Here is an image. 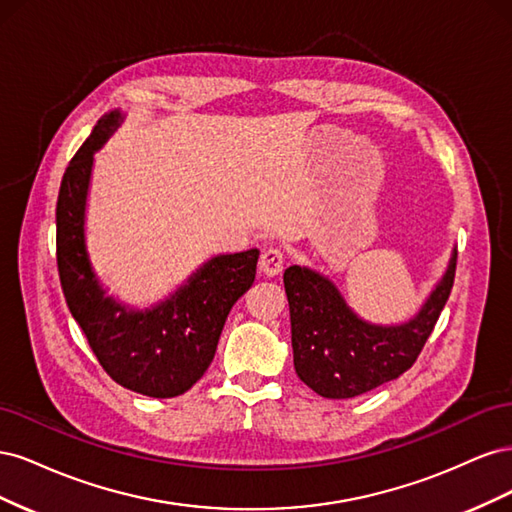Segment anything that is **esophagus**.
I'll use <instances>...</instances> for the list:
<instances>
[{
	"label": "esophagus",
	"mask_w": 512,
	"mask_h": 512,
	"mask_svg": "<svg viewBox=\"0 0 512 512\" xmlns=\"http://www.w3.org/2000/svg\"><path fill=\"white\" fill-rule=\"evenodd\" d=\"M258 271L267 277L280 275L284 271V254L280 250H273V247H269V250H265L260 256Z\"/></svg>",
	"instance_id": "esophagus-1"
}]
</instances>
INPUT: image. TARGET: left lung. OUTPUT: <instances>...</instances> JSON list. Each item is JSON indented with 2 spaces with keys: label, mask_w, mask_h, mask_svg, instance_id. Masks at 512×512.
Instances as JSON below:
<instances>
[{
  "label": "left lung",
  "mask_w": 512,
  "mask_h": 512,
  "mask_svg": "<svg viewBox=\"0 0 512 512\" xmlns=\"http://www.w3.org/2000/svg\"><path fill=\"white\" fill-rule=\"evenodd\" d=\"M457 250L418 314L404 324H371L356 316L342 292L318 271H284L297 376L327 399H348L399 378L421 354L455 282Z\"/></svg>",
  "instance_id": "8db88e82"
}]
</instances>
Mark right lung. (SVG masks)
I'll use <instances>...</instances> for the list:
<instances>
[{"label":"right lung","mask_w":512,"mask_h":512,"mask_svg":"<svg viewBox=\"0 0 512 512\" xmlns=\"http://www.w3.org/2000/svg\"><path fill=\"white\" fill-rule=\"evenodd\" d=\"M121 121V111L104 115L61 179L55 213L61 290L108 376L147 397H177L211 365L228 312L254 284L260 252L207 260L168 299L149 309H132L106 297L87 254L85 209L94 153Z\"/></svg>","instance_id":"add662e5"}]
</instances>
